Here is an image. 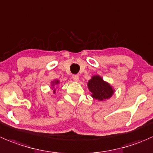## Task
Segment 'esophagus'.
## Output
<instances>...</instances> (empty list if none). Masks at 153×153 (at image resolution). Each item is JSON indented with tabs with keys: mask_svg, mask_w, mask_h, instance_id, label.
I'll list each match as a JSON object with an SVG mask.
<instances>
[{
	"mask_svg": "<svg viewBox=\"0 0 153 153\" xmlns=\"http://www.w3.org/2000/svg\"><path fill=\"white\" fill-rule=\"evenodd\" d=\"M72 79L75 81H78V79H79V77H78V75H72Z\"/></svg>",
	"mask_w": 153,
	"mask_h": 153,
	"instance_id": "34e87169",
	"label": "esophagus"
}]
</instances>
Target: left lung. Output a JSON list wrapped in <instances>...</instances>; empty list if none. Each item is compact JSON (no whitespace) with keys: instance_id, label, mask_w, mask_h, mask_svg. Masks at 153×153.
<instances>
[{"instance_id":"left-lung-1","label":"left lung","mask_w":153,"mask_h":153,"mask_svg":"<svg viewBox=\"0 0 153 153\" xmlns=\"http://www.w3.org/2000/svg\"><path fill=\"white\" fill-rule=\"evenodd\" d=\"M88 88L91 92L92 97L99 101H103L112 96L114 90L108 83L105 82L101 77L95 75L88 82Z\"/></svg>"}]
</instances>
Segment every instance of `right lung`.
<instances>
[{"mask_svg": "<svg viewBox=\"0 0 153 153\" xmlns=\"http://www.w3.org/2000/svg\"><path fill=\"white\" fill-rule=\"evenodd\" d=\"M58 83H59L58 81H55V84H58ZM54 92H55V90H54Z\"/></svg>", "mask_w": 153, "mask_h": 153, "instance_id": "right-lung-1", "label": "right lung"}]
</instances>
